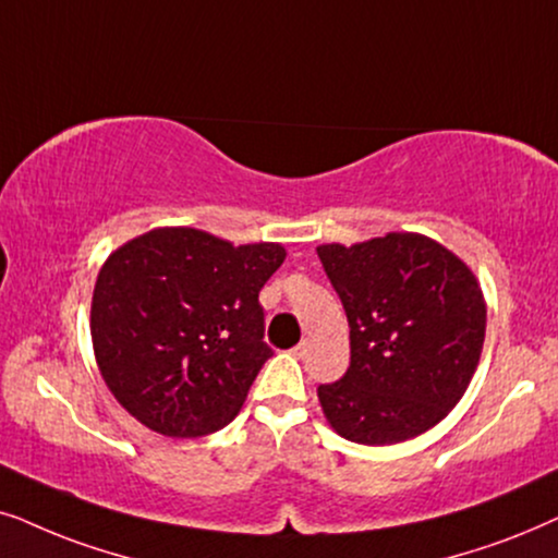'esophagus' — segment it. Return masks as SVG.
I'll use <instances>...</instances> for the list:
<instances>
[{"label":"esophagus","instance_id":"esophagus-1","mask_svg":"<svg viewBox=\"0 0 558 558\" xmlns=\"http://www.w3.org/2000/svg\"><path fill=\"white\" fill-rule=\"evenodd\" d=\"M291 352H293L295 356H306V352H308V341H306V339H303V341H301V344H295V347L291 349Z\"/></svg>","mask_w":558,"mask_h":558}]
</instances>
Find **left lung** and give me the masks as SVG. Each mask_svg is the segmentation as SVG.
Masks as SVG:
<instances>
[{
  "mask_svg": "<svg viewBox=\"0 0 558 558\" xmlns=\"http://www.w3.org/2000/svg\"><path fill=\"white\" fill-rule=\"evenodd\" d=\"M349 322V369L318 385L339 436L385 447L434 428L470 388L487 306L470 267L423 234L316 247Z\"/></svg>",
  "mask_w": 558,
  "mask_h": 558,
  "instance_id": "left-lung-1",
  "label": "left lung"
}]
</instances>
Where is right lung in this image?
Returning <instances> with one entry per match:
<instances>
[{"label": "right lung", "mask_w": 558, "mask_h": 558, "mask_svg": "<svg viewBox=\"0 0 558 558\" xmlns=\"http://www.w3.org/2000/svg\"><path fill=\"white\" fill-rule=\"evenodd\" d=\"M283 259L275 242L234 247L191 227L111 252L94 286L92 341L119 405L173 439L225 428L272 356L257 299Z\"/></svg>", "instance_id": "add662e5"}]
</instances>
